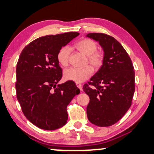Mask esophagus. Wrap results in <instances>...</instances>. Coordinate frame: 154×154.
Instances as JSON below:
<instances>
[{
  "mask_svg": "<svg viewBox=\"0 0 154 154\" xmlns=\"http://www.w3.org/2000/svg\"><path fill=\"white\" fill-rule=\"evenodd\" d=\"M76 85H77V87H78V88L80 89L81 91L82 90V84L79 83V82H77V83H76Z\"/></svg>",
  "mask_w": 154,
  "mask_h": 154,
  "instance_id": "1",
  "label": "esophagus"
}]
</instances>
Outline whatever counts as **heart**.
<instances>
[{
	"label": "heart",
	"mask_w": 154,
	"mask_h": 154,
	"mask_svg": "<svg viewBox=\"0 0 154 154\" xmlns=\"http://www.w3.org/2000/svg\"><path fill=\"white\" fill-rule=\"evenodd\" d=\"M75 48L85 55L88 56V63L92 67L98 68L102 65L103 56L100 52L97 51V43L92 40L88 38L82 39L75 44ZM70 52V48L67 46L63 47L59 50L57 58L60 65L63 67L68 65ZM92 69L88 66L84 68L71 67L64 72V77L67 80L73 81L75 82H82L88 79L92 75Z\"/></svg>",
	"instance_id": "1"
}]
</instances>
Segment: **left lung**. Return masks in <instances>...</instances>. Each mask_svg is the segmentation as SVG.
I'll return each instance as SVG.
<instances>
[{
	"label": "left lung",
	"instance_id": "left-lung-1",
	"mask_svg": "<svg viewBox=\"0 0 154 154\" xmlns=\"http://www.w3.org/2000/svg\"><path fill=\"white\" fill-rule=\"evenodd\" d=\"M87 37L99 42L104 50L102 67L85 84L89 97L87 118L98 126H109L122 118L131 105L135 91V72L131 58L115 38L104 33Z\"/></svg>",
	"mask_w": 154,
	"mask_h": 154
}]
</instances>
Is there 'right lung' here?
Returning a JSON list of instances; mask_svg holds the SVG:
<instances>
[{"label": "right lung", "instance_id": "add662e5", "mask_svg": "<svg viewBox=\"0 0 154 154\" xmlns=\"http://www.w3.org/2000/svg\"><path fill=\"white\" fill-rule=\"evenodd\" d=\"M79 32H66L39 38L25 46L16 67L17 99L32 124L45 130L63 126L68 119L67 106L80 91L72 81L58 84L62 69L59 50Z\"/></svg>", "mask_w": 154, "mask_h": 154}]
</instances>
